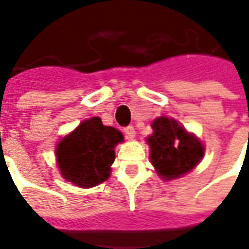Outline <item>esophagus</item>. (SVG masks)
Returning <instances> with one entry per match:
<instances>
[{"label": "esophagus", "mask_w": 249, "mask_h": 249, "mask_svg": "<svg viewBox=\"0 0 249 249\" xmlns=\"http://www.w3.org/2000/svg\"><path fill=\"white\" fill-rule=\"evenodd\" d=\"M123 132L126 135L127 139H134L135 134H136V131H135L134 126H127L126 128H123Z\"/></svg>", "instance_id": "34e87169"}]
</instances>
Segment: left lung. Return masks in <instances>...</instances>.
Returning a JSON list of instances; mask_svg holds the SVG:
<instances>
[{
	"instance_id": "8db88e82",
	"label": "left lung",
	"mask_w": 249,
	"mask_h": 249,
	"mask_svg": "<svg viewBox=\"0 0 249 249\" xmlns=\"http://www.w3.org/2000/svg\"><path fill=\"white\" fill-rule=\"evenodd\" d=\"M153 135L146 139L150 159L159 176L166 180L188 174L199 163L204 149L174 119L159 117L152 123Z\"/></svg>"
}]
</instances>
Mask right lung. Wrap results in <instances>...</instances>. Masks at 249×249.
<instances>
[{
  "mask_svg": "<svg viewBox=\"0 0 249 249\" xmlns=\"http://www.w3.org/2000/svg\"><path fill=\"white\" fill-rule=\"evenodd\" d=\"M123 135L104 126L99 117L83 121L56 148L57 166L67 181L79 188H91L108 180L114 162V146Z\"/></svg>",
  "mask_w": 249,
  "mask_h": 249,
  "instance_id": "obj_1",
  "label": "right lung"
}]
</instances>
